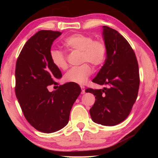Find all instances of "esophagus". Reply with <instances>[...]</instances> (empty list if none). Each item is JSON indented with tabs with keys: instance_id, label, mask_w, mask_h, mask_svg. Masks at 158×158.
<instances>
[{
	"instance_id": "34e87169",
	"label": "esophagus",
	"mask_w": 158,
	"mask_h": 158,
	"mask_svg": "<svg viewBox=\"0 0 158 158\" xmlns=\"http://www.w3.org/2000/svg\"><path fill=\"white\" fill-rule=\"evenodd\" d=\"M81 94H84L85 93V87L84 86H81Z\"/></svg>"
}]
</instances>
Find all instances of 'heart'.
<instances>
[{"mask_svg": "<svg viewBox=\"0 0 158 158\" xmlns=\"http://www.w3.org/2000/svg\"><path fill=\"white\" fill-rule=\"evenodd\" d=\"M63 45L69 50L81 52V63L88 62L94 66L102 64L106 56V45L102 40H94L92 36L77 33L66 37ZM50 58L57 68L64 70L67 68L66 56L62 51L52 49L49 52ZM92 74V69L87 63L73 67L64 76L66 81L83 85Z\"/></svg>", "mask_w": 158, "mask_h": 158, "instance_id": "heart-1", "label": "heart"}]
</instances>
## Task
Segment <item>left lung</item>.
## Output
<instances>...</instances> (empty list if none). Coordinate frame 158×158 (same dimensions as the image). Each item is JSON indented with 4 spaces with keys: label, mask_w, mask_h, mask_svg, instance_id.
Wrapping results in <instances>:
<instances>
[{
    "label": "left lung",
    "mask_w": 158,
    "mask_h": 158,
    "mask_svg": "<svg viewBox=\"0 0 158 158\" xmlns=\"http://www.w3.org/2000/svg\"><path fill=\"white\" fill-rule=\"evenodd\" d=\"M102 28L106 58L92 81L107 88H88L85 92L93 94L96 98L89 110L93 122L113 126L126 119L136 101L139 70L135 53L127 40L109 26Z\"/></svg>",
    "instance_id": "obj_1"
}]
</instances>
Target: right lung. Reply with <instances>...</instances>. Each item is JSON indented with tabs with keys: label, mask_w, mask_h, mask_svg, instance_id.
<instances>
[{
	"label": "right lung",
	"mask_w": 158,
	"mask_h": 158,
	"mask_svg": "<svg viewBox=\"0 0 158 158\" xmlns=\"http://www.w3.org/2000/svg\"><path fill=\"white\" fill-rule=\"evenodd\" d=\"M58 31H40L28 40L16 62L15 95L25 118L36 130L55 132L69 123L70 110L81 89L66 83L53 92L47 87L62 77L49 52Z\"/></svg>",
	"instance_id": "add662e5"
}]
</instances>
